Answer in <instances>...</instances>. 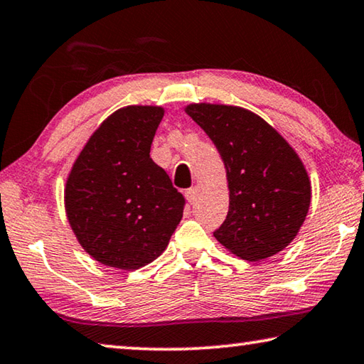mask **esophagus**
Instances as JSON below:
<instances>
[{"instance_id": "34e87169", "label": "esophagus", "mask_w": 364, "mask_h": 364, "mask_svg": "<svg viewBox=\"0 0 364 364\" xmlns=\"http://www.w3.org/2000/svg\"><path fill=\"white\" fill-rule=\"evenodd\" d=\"M197 193H199V191H197V188H189L186 193H184V196H186V199H188L189 204H194V202L197 200Z\"/></svg>"}]
</instances>
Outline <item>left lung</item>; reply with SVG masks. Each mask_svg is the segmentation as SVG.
<instances>
[{
	"label": "left lung",
	"instance_id": "8db88e82",
	"mask_svg": "<svg viewBox=\"0 0 364 364\" xmlns=\"http://www.w3.org/2000/svg\"><path fill=\"white\" fill-rule=\"evenodd\" d=\"M217 146L226 168L230 210L213 236L226 250L262 262L291 244L306 218L311 183L294 147L244 107H184Z\"/></svg>",
	"mask_w": 364,
	"mask_h": 364
}]
</instances>
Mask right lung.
Listing matches in <instances>:
<instances>
[{
    "instance_id": "add662e5",
    "label": "right lung",
    "mask_w": 364,
    "mask_h": 364,
    "mask_svg": "<svg viewBox=\"0 0 364 364\" xmlns=\"http://www.w3.org/2000/svg\"><path fill=\"white\" fill-rule=\"evenodd\" d=\"M160 106H125L104 120L73 162L64 189L69 225L88 255L134 271L167 249L184 197L151 159Z\"/></svg>"
}]
</instances>
